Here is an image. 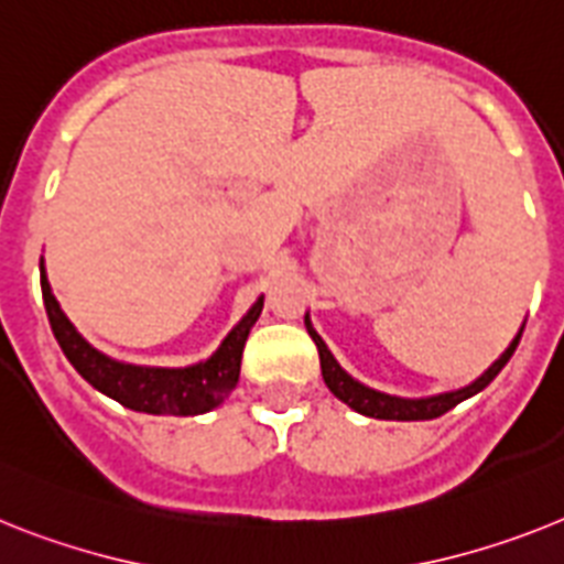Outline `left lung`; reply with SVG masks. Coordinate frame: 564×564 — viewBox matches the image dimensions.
Instances as JSON below:
<instances>
[{"label": "left lung", "mask_w": 564, "mask_h": 564, "mask_svg": "<svg viewBox=\"0 0 564 564\" xmlns=\"http://www.w3.org/2000/svg\"><path fill=\"white\" fill-rule=\"evenodd\" d=\"M306 333L312 335L315 340V347H318L321 355V376H324L326 387L333 390L335 399H340L347 406H352L355 413L361 415H370V419H387V421H427V419H438L444 415L447 410H453L456 404H462L465 399L476 395V392L485 390L490 381L501 372V367L510 361V355L516 352L519 347V338H522V329L510 340V347L496 358L490 367H487L485 376H479L473 384L462 387V390H453V392H442V395H430V399H399V395H387V392H378L370 390V387H364L361 381H355L352 376L340 370V364L335 361L333 352L326 349L324 338H321L315 329H312V321H310V312H306Z\"/></svg>", "instance_id": "1"}]
</instances>
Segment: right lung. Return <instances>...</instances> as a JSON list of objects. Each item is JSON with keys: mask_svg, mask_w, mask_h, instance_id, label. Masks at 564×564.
Here are the masks:
<instances>
[{"mask_svg": "<svg viewBox=\"0 0 564 564\" xmlns=\"http://www.w3.org/2000/svg\"><path fill=\"white\" fill-rule=\"evenodd\" d=\"M40 281L42 301H45V312H48L54 338L59 340L65 358L74 364V370L94 390L106 392L108 399L120 401L122 406L137 410V413L151 415H200L220 404L238 387L246 338H249V329H252L260 310H263V297H258L252 310L246 312L240 324L226 335L224 344L206 361L180 367V370H169V367H134V364L113 361V358L102 355L74 329V324L65 318V312L56 304L42 260Z\"/></svg>", "mask_w": 564, "mask_h": 564, "instance_id": "obj_1", "label": "right lung"}]
</instances>
